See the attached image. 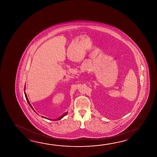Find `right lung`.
Masks as SVG:
<instances>
[{"label": "right lung", "instance_id": "right-lung-1", "mask_svg": "<svg viewBox=\"0 0 157 157\" xmlns=\"http://www.w3.org/2000/svg\"><path fill=\"white\" fill-rule=\"evenodd\" d=\"M25 93V97H26V100L27 101V102H28V103H29V104L30 105V107H31L32 106H31V104H30V101H29V99H28V98H27V95L26 94V93H25V91L24 92ZM32 108V107H31ZM67 113H66L64 114L63 115H62L61 117H59V118H57V119H56V120H54V121H58V120H61L62 118H63L66 115H67Z\"/></svg>", "mask_w": 157, "mask_h": 157}]
</instances>
